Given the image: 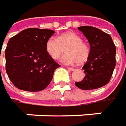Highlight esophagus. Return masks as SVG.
<instances>
[{"label": "esophagus", "mask_w": 126, "mask_h": 126, "mask_svg": "<svg viewBox=\"0 0 126 126\" xmlns=\"http://www.w3.org/2000/svg\"><path fill=\"white\" fill-rule=\"evenodd\" d=\"M68 70H70V71H74L75 69L73 68H70V67H68Z\"/></svg>", "instance_id": "1"}]
</instances>
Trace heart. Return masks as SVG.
<instances>
[{
  "mask_svg": "<svg viewBox=\"0 0 126 126\" xmlns=\"http://www.w3.org/2000/svg\"><path fill=\"white\" fill-rule=\"evenodd\" d=\"M45 48L48 55L53 60L58 59L65 50L66 53L61 61L66 64L85 63L90 53L88 45L82 41L81 37L74 32L63 33L57 38H49Z\"/></svg>",
  "mask_w": 126,
  "mask_h": 126,
  "instance_id": "obj_1",
  "label": "heart"
}]
</instances>
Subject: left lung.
I'll return each mask as SVG.
<instances>
[{
    "mask_svg": "<svg viewBox=\"0 0 126 126\" xmlns=\"http://www.w3.org/2000/svg\"><path fill=\"white\" fill-rule=\"evenodd\" d=\"M78 30L87 39L90 53L84 65L85 77L75 85L81 90H94L106 85L110 81L116 66V48L111 36L98 28L82 26Z\"/></svg>",
    "mask_w": 126,
    "mask_h": 126,
    "instance_id": "left-lung-1",
    "label": "left lung"
}]
</instances>
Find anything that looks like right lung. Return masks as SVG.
Here are the masks:
<instances>
[{"label": "right lung", "instance_id": "1", "mask_svg": "<svg viewBox=\"0 0 126 126\" xmlns=\"http://www.w3.org/2000/svg\"><path fill=\"white\" fill-rule=\"evenodd\" d=\"M51 30L29 28L10 39L6 47L5 70L17 88L39 92L47 88L55 70L60 67L46 51Z\"/></svg>", "mask_w": 126, "mask_h": 126}]
</instances>
